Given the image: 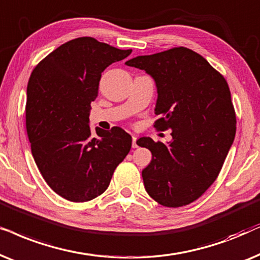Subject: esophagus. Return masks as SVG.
Returning <instances> with one entry per match:
<instances>
[{
    "label": "esophagus",
    "instance_id": "esophagus-1",
    "mask_svg": "<svg viewBox=\"0 0 260 260\" xmlns=\"http://www.w3.org/2000/svg\"><path fill=\"white\" fill-rule=\"evenodd\" d=\"M137 140H138V138H137L136 136H133V137H132V147H133V148H137V147H139V146H138V143H137Z\"/></svg>",
    "mask_w": 260,
    "mask_h": 260
}]
</instances>
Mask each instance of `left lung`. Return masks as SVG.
I'll return each mask as SVG.
<instances>
[{"label": "left lung", "instance_id": "left-lung-1", "mask_svg": "<svg viewBox=\"0 0 260 260\" xmlns=\"http://www.w3.org/2000/svg\"><path fill=\"white\" fill-rule=\"evenodd\" d=\"M155 81L158 131L171 129L168 145L140 138L152 160L145 189L159 205L177 208L196 201L215 182L233 144L237 117L227 81L202 55L174 47L126 61Z\"/></svg>", "mask_w": 260, "mask_h": 260}]
</instances>
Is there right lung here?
Listing matches in <instances>:
<instances>
[{"label": "right lung", "mask_w": 260, "mask_h": 260, "mask_svg": "<svg viewBox=\"0 0 260 260\" xmlns=\"http://www.w3.org/2000/svg\"><path fill=\"white\" fill-rule=\"evenodd\" d=\"M132 50L95 38L60 45L34 68L27 85L26 129L36 164L48 186L71 202L91 201L106 191L132 137L122 128H96L89 113L102 72Z\"/></svg>", "instance_id": "right-lung-1"}]
</instances>
